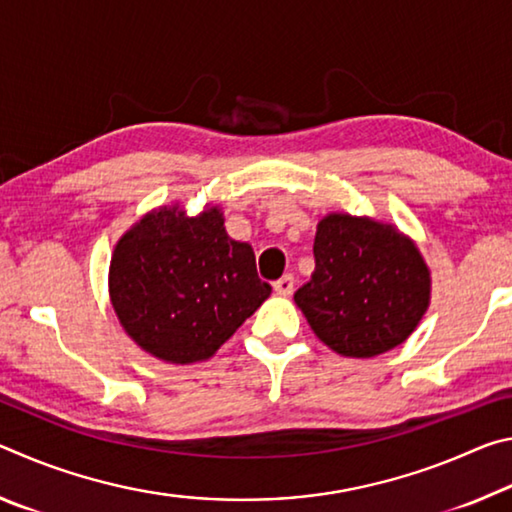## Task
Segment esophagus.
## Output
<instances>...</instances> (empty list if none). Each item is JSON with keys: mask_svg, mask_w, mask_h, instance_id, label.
Listing matches in <instances>:
<instances>
[{"mask_svg": "<svg viewBox=\"0 0 512 512\" xmlns=\"http://www.w3.org/2000/svg\"><path fill=\"white\" fill-rule=\"evenodd\" d=\"M293 284H296V280H293V275H282L280 280L273 284V287H275L277 293H280V296H291Z\"/></svg>", "mask_w": 512, "mask_h": 512, "instance_id": "34e87169", "label": "esophagus"}]
</instances>
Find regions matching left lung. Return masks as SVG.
<instances>
[{"instance_id":"8db88e82","label":"left lung","mask_w":512,"mask_h":512,"mask_svg":"<svg viewBox=\"0 0 512 512\" xmlns=\"http://www.w3.org/2000/svg\"><path fill=\"white\" fill-rule=\"evenodd\" d=\"M316 271L296 291L309 327L341 357L370 359L402 345L431 302V271L395 223L329 212L318 221Z\"/></svg>"}]
</instances>
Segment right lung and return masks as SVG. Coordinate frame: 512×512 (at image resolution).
I'll return each mask as SVG.
<instances>
[{"instance_id":"1","label":"right lung","mask_w":512,"mask_h":512,"mask_svg":"<svg viewBox=\"0 0 512 512\" xmlns=\"http://www.w3.org/2000/svg\"><path fill=\"white\" fill-rule=\"evenodd\" d=\"M221 205L146 212L119 237L108 293L119 325L146 354L189 366L214 357L271 296L253 246L225 232Z\"/></svg>"}]
</instances>
